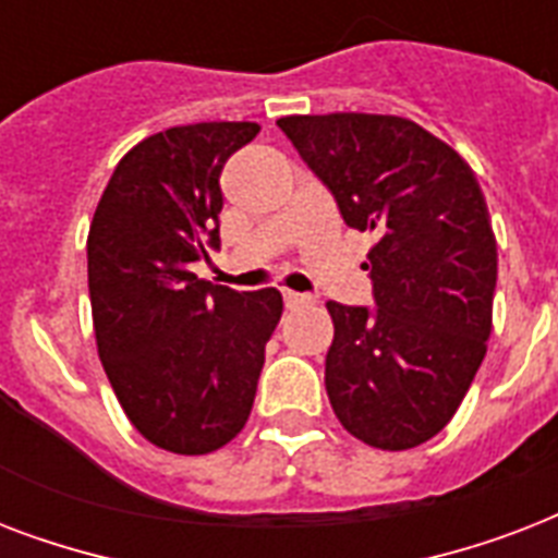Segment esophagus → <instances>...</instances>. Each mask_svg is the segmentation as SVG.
Returning a JSON list of instances; mask_svg holds the SVG:
<instances>
[{"mask_svg":"<svg viewBox=\"0 0 558 558\" xmlns=\"http://www.w3.org/2000/svg\"><path fill=\"white\" fill-rule=\"evenodd\" d=\"M283 304H287V310H301V306L313 304V298L301 295V292H283Z\"/></svg>","mask_w":558,"mask_h":558,"instance_id":"34e87169","label":"esophagus"}]
</instances>
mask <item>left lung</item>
<instances>
[{
	"label": "left lung",
	"mask_w": 558,
	"mask_h": 558,
	"mask_svg": "<svg viewBox=\"0 0 558 558\" xmlns=\"http://www.w3.org/2000/svg\"><path fill=\"white\" fill-rule=\"evenodd\" d=\"M278 126L330 187L350 228L373 231V304L330 301L324 385L339 423L373 449L442 432L493 332L498 248L475 173L399 116H289Z\"/></svg>",
	"instance_id": "8db88e82"
}]
</instances>
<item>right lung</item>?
<instances>
[{
  "mask_svg": "<svg viewBox=\"0 0 558 558\" xmlns=\"http://www.w3.org/2000/svg\"><path fill=\"white\" fill-rule=\"evenodd\" d=\"M252 121L170 126L118 161L89 226V298L98 356L142 437L208 454L243 432L278 289L234 292L193 275L219 248V173L252 142Z\"/></svg>",
  "mask_w": 558,
  "mask_h": 558,
  "instance_id": "right-lung-1",
  "label": "right lung"
}]
</instances>
